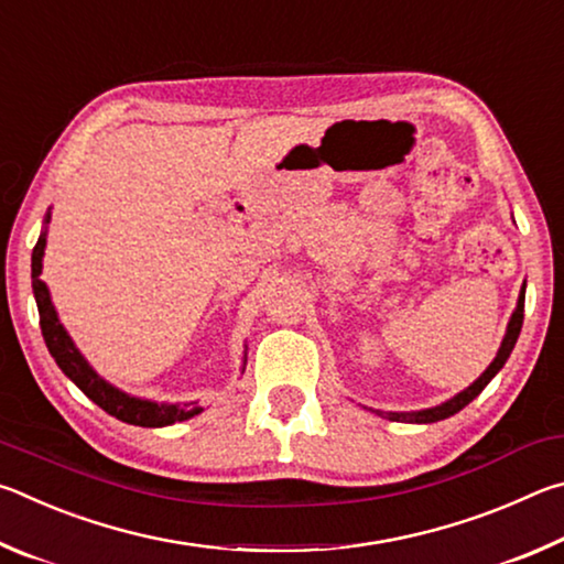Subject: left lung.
Wrapping results in <instances>:
<instances>
[{
  "label": "left lung",
  "instance_id": "obj_1",
  "mask_svg": "<svg viewBox=\"0 0 564 564\" xmlns=\"http://www.w3.org/2000/svg\"><path fill=\"white\" fill-rule=\"evenodd\" d=\"M522 318H524V285H522L518 308H514V313H512L510 326H508V333H505L498 356H495V360L490 362V368L485 370V373L477 378L470 388H465L463 393H457L455 398H451L443 405H435V408H427V410H417V413H380V415L388 417V420H398V423H437V420H445V417L455 415L457 410H463L467 403H470V400H475L477 395H480L482 388L488 386L495 376H498V370L505 366V360L510 358L514 343H518L520 328H522Z\"/></svg>",
  "mask_w": 564,
  "mask_h": 564
}]
</instances>
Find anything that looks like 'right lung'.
<instances>
[{"label": "right lung", "mask_w": 564, "mask_h": 564, "mask_svg": "<svg viewBox=\"0 0 564 564\" xmlns=\"http://www.w3.org/2000/svg\"><path fill=\"white\" fill-rule=\"evenodd\" d=\"M46 221H50V216H46ZM44 246H46V234L40 236V241H36L34 251H32V289H34L36 308H40V326H42L44 343H46V348H50L52 358L56 360V366L64 370V376L74 380V386L79 388L89 400H94V403H97L101 410H107L109 415H113L117 420H121V423H129V425L164 427V425L181 423V420H188V417L202 413L204 410L202 405H188V403L159 405V403H151V400L131 398L94 373L89 362L84 360L79 350H76V346L69 338V333L64 330L59 318H56L50 291H46V283L40 279Z\"/></svg>", "instance_id": "right-lung-1"}]
</instances>
